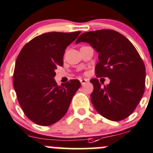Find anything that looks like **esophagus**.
I'll use <instances>...</instances> for the list:
<instances>
[{
    "label": "esophagus",
    "mask_w": 153,
    "mask_h": 153,
    "mask_svg": "<svg viewBox=\"0 0 153 153\" xmlns=\"http://www.w3.org/2000/svg\"><path fill=\"white\" fill-rule=\"evenodd\" d=\"M80 82H81V85H84V84L87 82V79H80Z\"/></svg>",
    "instance_id": "esophagus-1"
}]
</instances>
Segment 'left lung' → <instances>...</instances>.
<instances>
[{"instance_id": "1", "label": "left lung", "mask_w": 153, "mask_h": 153, "mask_svg": "<svg viewBox=\"0 0 153 153\" xmlns=\"http://www.w3.org/2000/svg\"><path fill=\"white\" fill-rule=\"evenodd\" d=\"M81 42L89 43L99 53L96 76L111 80L104 86L97 78L90 80L95 109L110 120L126 119L134 111L145 90L146 69L140 54L126 37L113 30L84 33L75 43Z\"/></svg>"}]
</instances>
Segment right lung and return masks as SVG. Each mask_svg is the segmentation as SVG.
<instances>
[{"mask_svg":"<svg viewBox=\"0 0 153 153\" xmlns=\"http://www.w3.org/2000/svg\"><path fill=\"white\" fill-rule=\"evenodd\" d=\"M81 31L49 32L36 36L22 48L13 74L18 101L28 119L51 126L64 117L72 97L81 87L78 80L57 85L55 69L63 64L68 45Z\"/></svg>","mask_w":153,"mask_h":153,"instance_id":"obj_1","label":"right lung"}]
</instances>
